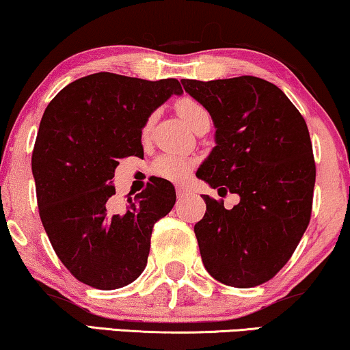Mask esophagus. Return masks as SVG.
Masks as SVG:
<instances>
[{"label":"esophagus","instance_id":"1","mask_svg":"<svg viewBox=\"0 0 350 350\" xmlns=\"http://www.w3.org/2000/svg\"><path fill=\"white\" fill-rule=\"evenodd\" d=\"M186 194H188V188H185V186H176V196L183 198Z\"/></svg>","mask_w":350,"mask_h":350}]
</instances>
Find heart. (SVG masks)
I'll return each mask as SVG.
<instances>
[{
	"instance_id": "1",
	"label": "heart",
	"mask_w": 350,
	"mask_h": 350,
	"mask_svg": "<svg viewBox=\"0 0 350 350\" xmlns=\"http://www.w3.org/2000/svg\"><path fill=\"white\" fill-rule=\"evenodd\" d=\"M176 112L189 126H193L196 122L204 116H208L206 107L201 103H198L193 98H181L176 101ZM154 117L151 116L146 124L143 126V135H148L151 130ZM194 165L191 159L174 156V154H165V156L159 157L154 164V172L162 178H167L170 181H183L186 176L189 175Z\"/></svg>"
}]
</instances>
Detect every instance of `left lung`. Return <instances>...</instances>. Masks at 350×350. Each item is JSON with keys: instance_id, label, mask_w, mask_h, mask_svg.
Masks as SVG:
<instances>
[{"instance_id": "left-lung-1", "label": "left lung", "mask_w": 350, "mask_h": 350, "mask_svg": "<svg viewBox=\"0 0 350 350\" xmlns=\"http://www.w3.org/2000/svg\"><path fill=\"white\" fill-rule=\"evenodd\" d=\"M215 126V148L196 176L239 196L233 208L204 194L194 225L206 270L220 283L252 288L278 273L312 214L315 161L306 120L278 86L257 77L181 80Z\"/></svg>"}]
</instances>
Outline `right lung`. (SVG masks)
<instances>
[{
    "label": "right lung",
    "instance_id": "1",
    "mask_svg": "<svg viewBox=\"0 0 350 350\" xmlns=\"http://www.w3.org/2000/svg\"><path fill=\"white\" fill-rule=\"evenodd\" d=\"M175 79L149 81L98 72L62 88L44 109L31 154L40 219L54 252L81 283L119 289L143 273L152 226L174 207L170 181L146 188L112 212L119 161L143 157L142 130L172 94Z\"/></svg>",
    "mask_w": 350,
    "mask_h": 350
}]
</instances>
